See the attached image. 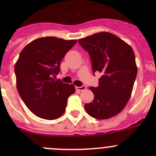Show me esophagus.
Returning a JSON list of instances; mask_svg holds the SVG:
<instances>
[{"mask_svg": "<svg viewBox=\"0 0 156 156\" xmlns=\"http://www.w3.org/2000/svg\"><path fill=\"white\" fill-rule=\"evenodd\" d=\"M75 89H76L77 91H79V92H81V91L84 90L86 89V86L83 85V86H81V87H75Z\"/></svg>", "mask_w": 156, "mask_h": 156, "instance_id": "esophagus-1", "label": "esophagus"}]
</instances>
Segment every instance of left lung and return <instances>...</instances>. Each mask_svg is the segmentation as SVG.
I'll return each instance as SVG.
<instances>
[{
  "label": "left lung",
  "instance_id": "obj_1",
  "mask_svg": "<svg viewBox=\"0 0 156 156\" xmlns=\"http://www.w3.org/2000/svg\"><path fill=\"white\" fill-rule=\"evenodd\" d=\"M90 57L94 73H102L98 87H90L94 99L84 104L89 115L108 119L127 105L137 74L133 49L109 32L102 31L78 40Z\"/></svg>",
  "mask_w": 156,
  "mask_h": 156
}]
</instances>
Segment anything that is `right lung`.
Masks as SVG:
<instances>
[{
	"label": "right lung",
	"mask_w": 156,
	"mask_h": 156,
	"mask_svg": "<svg viewBox=\"0 0 156 156\" xmlns=\"http://www.w3.org/2000/svg\"><path fill=\"white\" fill-rule=\"evenodd\" d=\"M76 42L43 37L30 42L20 53L15 65L17 90L35 115L53 120L65 112L75 88L55 78L60 72L61 60Z\"/></svg>",
	"instance_id": "add662e5"
}]
</instances>
